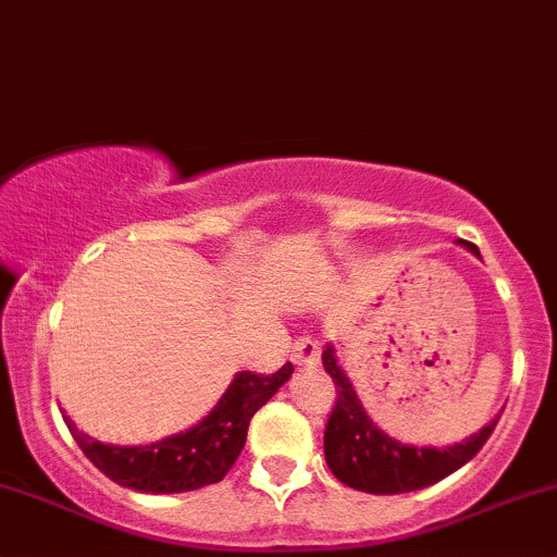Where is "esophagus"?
Listing matches in <instances>:
<instances>
[{
    "label": "esophagus",
    "instance_id": "1",
    "mask_svg": "<svg viewBox=\"0 0 557 557\" xmlns=\"http://www.w3.org/2000/svg\"><path fill=\"white\" fill-rule=\"evenodd\" d=\"M290 358L299 367H314L320 361V342L314 336H301V339L294 342V350H290Z\"/></svg>",
    "mask_w": 557,
    "mask_h": 557
}]
</instances>
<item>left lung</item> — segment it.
<instances>
[{
  "label": "left lung",
  "mask_w": 557,
  "mask_h": 557,
  "mask_svg": "<svg viewBox=\"0 0 557 557\" xmlns=\"http://www.w3.org/2000/svg\"><path fill=\"white\" fill-rule=\"evenodd\" d=\"M460 245L476 252L471 243ZM323 367L336 385V404L331 409L323 434L325 463L334 471L336 480L356 491L393 496V493H409L434 485L458 471L463 463H469L491 440L498 423V418L491 420L485 429H480V434H471L460 445L442 447V450L440 447L401 445L372 423L356 387L336 363V350L331 345L323 350Z\"/></svg>",
  "instance_id": "8db88e82"
}]
</instances>
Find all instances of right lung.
<instances>
[{
    "label": "right lung",
    "instance_id": "obj_1",
    "mask_svg": "<svg viewBox=\"0 0 557 557\" xmlns=\"http://www.w3.org/2000/svg\"><path fill=\"white\" fill-rule=\"evenodd\" d=\"M290 374H294L290 363L274 374L239 372L215 409L194 429L145 447L104 445L77 431L66 414L64 423L86 458L117 485L139 493L199 491L205 485H215L228 474L245 447L250 418Z\"/></svg>",
    "mask_w": 557,
    "mask_h": 557
}]
</instances>
